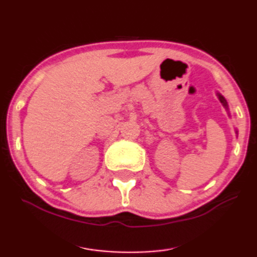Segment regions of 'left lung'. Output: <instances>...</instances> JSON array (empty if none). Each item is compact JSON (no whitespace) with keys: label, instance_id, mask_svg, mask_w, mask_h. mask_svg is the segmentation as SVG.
Instances as JSON below:
<instances>
[{"label":"left lung","instance_id":"1","mask_svg":"<svg viewBox=\"0 0 257 257\" xmlns=\"http://www.w3.org/2000/svg\"><path fill=\"white\" fill-rule=\"evenodd\" d=\"M216 95H218V97H219V100H220V102H221L222 104H223V106H225V108H226V109L227 110H228V106H227V101L225 100V97H223L222 95H221V94H220V93H216Z\"/></svg>","mask_w":257,"mask_h":257}]
</instances>
